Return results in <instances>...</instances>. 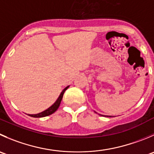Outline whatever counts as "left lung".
Here are the masks:
<instances>
[{"mask_svg": "<svg viewBox=\"0 0 154 154\" xmlns=\"http://www.w3.org/2000/svg\"><path fill=\"white\" fill-rule=\"evenodd\" d=\"M100 115H101V114H100ZM101 116H104V117H111V116H106V115H101Z\"/></svg>", "mask_w": 154, "mask_h": 154, "instance_id": "left-lung-1", "label": "left lung"}]
</instances>
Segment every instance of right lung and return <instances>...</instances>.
I'll use <instances>...</instances> for the list:
<instances>
[{"mask_svg": "<svg viewBox=\"0 0 154 154\" xmlns=\"http://www.w3.org/2000/svg\"><path fill=\"white\" fill-rule=\"evenodd\" d=\"M68 87H69V86H68L67 87H65V89L62 90V92H61V94L59 95V98H57V100L56 101V102H55L53 105L50 106L49 108H47V110H44L43 112H41V113H37V114H28V116H30V117H36V118H40V117H47V116L51 115L52 113H53L54 112H56V110L59 108V105H60V103H61V101H62V97H63V95H64V93H65V90H66Z\"/></svg>", "mask_w": 154, "mask_h": 154, "instance_id": "add662e5", "label": "right lung"}]
</instances>
